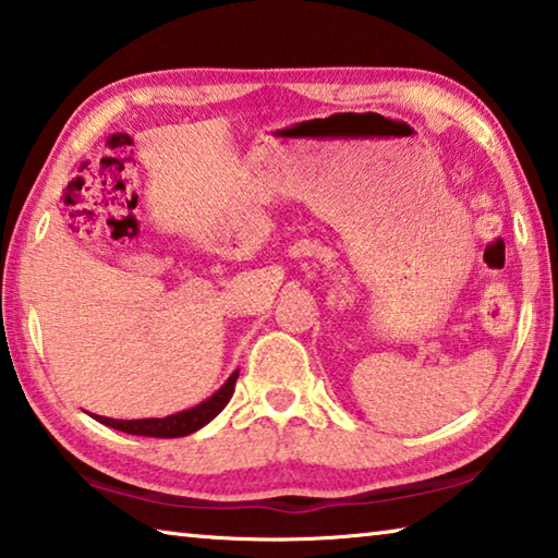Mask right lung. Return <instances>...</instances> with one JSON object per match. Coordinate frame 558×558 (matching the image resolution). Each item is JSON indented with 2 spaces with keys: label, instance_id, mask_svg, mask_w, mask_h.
<instances>
[{
  "label": "right lung",
  "instance_id": "right-lung-1",
  "mask_svg": "<svg viewBox=\"0 0 558 558\" xmlns=\"http://www.w3.org/2000/svg\"><path fill=\"white\" fill-rule=\"evenodd\" d=\"M235 379H239V369H235L219 391L209 399L202 401L194 409L179 411L172 415H165V418H137V421H116V418H106V415H93L102 426H110L122 433H130V436H147V438H182L189 436V433L204 428L206 423L214 421L219 415L226 403L231 401L233 389H235Z\"/></svg>",
  "mask_w": 558,
  "mask_h": 558
}]
</instances>
